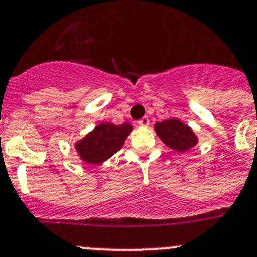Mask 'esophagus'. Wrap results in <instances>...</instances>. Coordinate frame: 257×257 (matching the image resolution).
I'll return each mask as SVG.
<instances>
[{
    "instance_id": "34e87169",
    "label": "esophagus",
    "mask_w": 257,
    "mask_h": 257,
    "mask_svg": "<svg viewBox=\"0 0 257 257\" xmlns=\"http://www.w3.org/2000/svg\"><path fill=\"white\" fill-rule=\"evenodd\" d=\"M149 124H150L149 117H142L141 120H138V125L140 126H149Z\"/></svg>"
}]
</instances>
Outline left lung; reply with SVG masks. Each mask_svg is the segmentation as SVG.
I'll return each mask as SVG.
<instances>
[{
	"label": "left lung",
	"instance_id": "1",
	"mask_svg": "<svg viewBox=\"0 0 257 257\" xmlns=\"http://www.w3.org/2000/svg\"><path fill=\"white\" fill-rule=\"evenodd\" d=\"M155 132L164 143L178 152H186L197 143L191 128L178 119H168L155 124Z\"/></svg>",
	"mask_w": 257,
	"mask_h": 257
}]
</instances>
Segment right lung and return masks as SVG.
<instances>
[{
  "instance_id": "add662e5",
  "label": "right lung",
  "mask_w": 257,
  "mask_h": 257,
  "mask_svg": "<svg viewBox=\"0 0 257 257\" xmlns=\"http://www.w3.org/2000/svg\"><path fill=\"white\" fill-rule=\"evenodd\" d=\"M132 129L133 128L128 123L121 125L101 123L83 140L77 142L75 149L80 159L87 164H101L123 147Z\"/></svg>"
}]
</instances>
